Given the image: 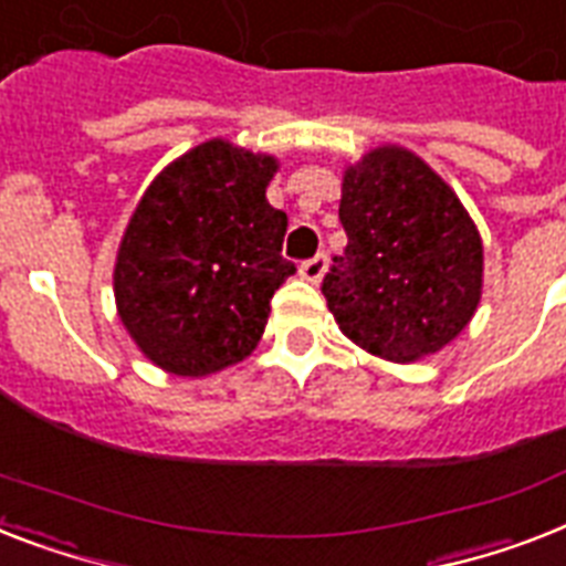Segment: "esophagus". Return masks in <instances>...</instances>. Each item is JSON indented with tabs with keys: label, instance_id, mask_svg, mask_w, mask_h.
Wrapping results in <instances>:
<instances>
[{
	"label": "esophagus",
	"instance_id": "esophagus-1",
	"mask_svg": "<svg viewBox=\"0 0 566 566\" xmlns=\"http://www.w3.org/2000/svg\"><path fill=\"white\" fill-rule=\"evenodd\" d=\"M325 264H328V259H325V252H316L314 259H307L298 264V275L305 279V282H319L325 273Z\"/></svg>",
	"mask_w": 566,
	"mask_h": 566
}]
</instances>
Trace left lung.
<instances>
[{
    "label": "left lung",
    "instance_id": "left-lung-1",
    "mask_svg": "<svg viewBox=\"0 0 566 566\" xmlns=\"http://www.w3.org/2000/svg\"><path fill=\"white\" fill-rule=\"evenodd\" d=\"M348 247L323 279L339 331L395 363L433 355L480 305L482 241L439 174L403 148H378L343 177Z\"/></svg>",
    "mask_w": 566,
    "mask_h": 566
}]
</instances>
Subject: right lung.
I'll return each instance as SVG.
<instances>
[{
    "label": "right lung",
    "mask_w": 566,
    "mask_h": 566,
    "mask_svg": "<svg viewBox=\"0 0 566 566\" xmlns=\"http://www.w3.org/2000/svg\"><path fill=\"white\" fill-rule=\"evenodd\" d=\"M275 159L211 139L179 156L133 211L116 302L136 346L165 371L203 378L259 346L270 298L296 264L287 214L268 203Z\"/></svg>",
    "instance_id": "right-lung-1"
}]
</instances>
